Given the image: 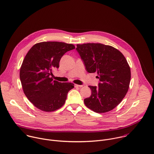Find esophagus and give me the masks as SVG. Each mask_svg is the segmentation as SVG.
Returning a JSON list of instances; mask_svg holds the SVG:
<instances>
[{"label":"esophagus","instance_id":"esophagus-1","mask_svg":"<svg viewBox=\"0 0 154 154\" xmlns=\"http://www.w3.org/2000/svg\"><path fill=\"white\" fill-rule=\"evenodd\" d=\"M83 86V85H77V84H75V87H76V88H82Z\"/></svg>","mask_w":154,"mask_h":154}]
</instances>
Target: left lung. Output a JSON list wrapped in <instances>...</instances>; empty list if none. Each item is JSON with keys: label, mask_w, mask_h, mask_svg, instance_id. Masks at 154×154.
Instances as JSON below:
<instances>
[{"label": "left lung", "mask_w": 154, "mask_h": 154, "mask_svg": "<svg viewBox=\"0 0 154 154\" xmlns=\"http://www.w3.org/2000/svg\"><path fill=\"white\" fill-rule=\"evenodd\" d=\"M76 49L89 73L97 72L98 87L89 86L91 95L84 100L85 105L97 113L114 109L129 89L131 74L130 66L117 49L101 43L77 44Z\"/></svg>", "instance_id": "left-lung-1"}]
</instances>
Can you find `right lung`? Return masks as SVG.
<instances>
[{
  "label": "right lung",
  "mask_w": 154,
  "mask_h": 154,
  "mask_svg": "<svg viewBox=\"0 0 154 154\" xmlns=\"http://www.w3.org/2000/svg\"><path fill=\"white\" fill-rule=\"evenodd\" d=\"M73 49L75 46L71 43L43 42L28 51L20 69V79L24 94L37 109L52 112L65 104L74 85L53 80L52 75L62 57Z\"/></svg>",
  "instance_id": "right-lung-1"
}]
</instances>
